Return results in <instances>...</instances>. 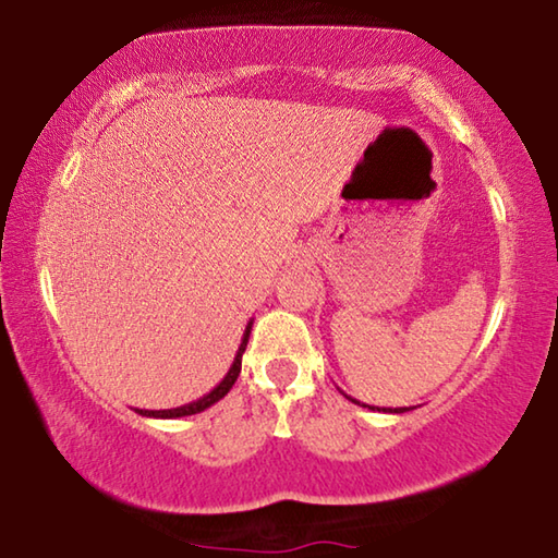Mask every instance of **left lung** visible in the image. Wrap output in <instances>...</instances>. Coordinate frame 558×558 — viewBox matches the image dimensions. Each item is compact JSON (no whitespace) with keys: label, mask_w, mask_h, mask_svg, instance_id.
<instances>
[{"label":"left lung","mask_w":558,"mask_h":558,"mask_svg":"<svg viewBox=\"0 0 558 558\" xmlns=\"http://www.w3.org/2000/svg\"><path fill=\"white\" fill-rule=\"evenodd\" d=\"M347 399H351V402L354 404H359V407H368V410H376V412H389V414H402V412H410V410H414V407H372V404H361V402H356L354 397H349V395H343Z\"/></svg>","instance_id":"8db88e82"}]
</instances>
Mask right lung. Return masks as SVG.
<instances>
[{
    "mask_svg": "<svg viewBox=\"0 0 558 558\" xmlns=\"http://www.w3.org/2000/svg\"><path fill=\"white\" fill-rule=\"evenodd\" d=\"M250 331H253V320H250L247 324V328H245V333H242V341H240V349H238V354H234V361H232V366H230V372L225 374V379L217 384L215 389L209 391V395H204V397H199V399H194V402H190V404H182V407H174V410H136L141 417H159V420H177V417H190V414H197V412H204L207 410V407H211L215 402H219V399H222L227 391L232 389V384L238 381V376H240V368H242V354H245V349H247V339H250Z\"/></svg>",
    "mask_w": 558,
    "mask_h": 558,
    "instance_id": "right-lung-1",
    "label": "right lung"
}]
</instances>
